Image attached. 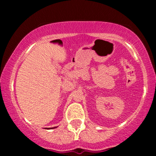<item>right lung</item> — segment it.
Here are the masks:
<instances>
[{
  "mask_svg": "<svg viewBox=\"0 0 156 156\" xmlns=\"http://www.w3.org/2000/svg\"><path fill=\"white\" fill-rule=\"evenodd\" d=\"M57 128V127H55V128Z\"/></svg>",
  "mask_w": 156,
  "mask_h": 156,
  "instance_id": "right-lung-1",
  "label": "right lung"
}]
</instances>
